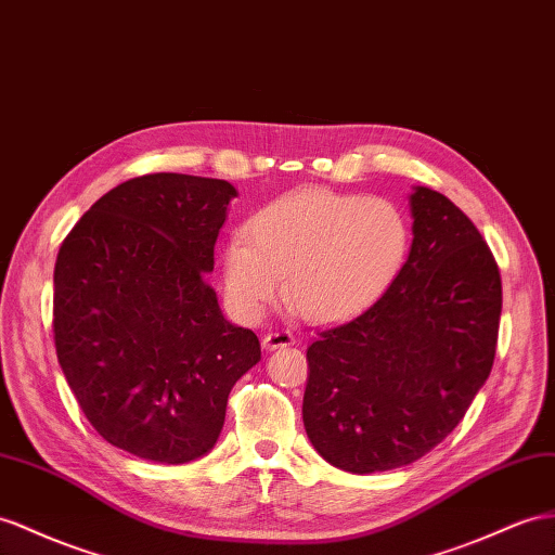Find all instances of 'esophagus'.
<instances>
[{
    "label": "esophagus",
    "mask_w": 555,
    "mask_h": 555,
    "mask_svg": "<svg viewBox=\"0 0 555 555\" xmlns=\"http://www.w3.org/2000/svg\"><path fill=\"white\" fill-rule=\"evenodd\" d=\"M295 345V337L286 331H276V333H267L262 339V349L267 351H274V349H283V347H291Z\"/></svg>",
    "instance_id": "1"
}]
</instances>
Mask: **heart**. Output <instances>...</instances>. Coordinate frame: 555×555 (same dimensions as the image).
<instances>
[{
    "mask_svg": "<svg viewBox=\"0 0 555 555\" xmlns=\"http://www.w3.org/2000/svg\"><path fill=\"white\" fill-rule=\"evenodd\" d=\"M410 222L389 198L309 188L255 212L246 234L224 248L230 305L258 319L279 300L309 323L361 314L399 279L410 253Z\"/></svg>",
    "mask_w": 555,
    "mask_h": 555,
    "instance_id": "b5f03b06",
    "label": "heart"
}]
</instances>
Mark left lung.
Segmentation results:
<instances>
[{
  "label": "left lung",
  "mask_w": 555,
  "mask_h": 555,
  "mask_svg": "<svg viewBox=\"0 0 555 555\" xmlns=\"http://www.w3.org/2000/svg\"><path fill=\"white\" fill-rule=\"evenodd\" d=\"M413 246L389 291L307 349L311 446L349 474L408 466L434 450L492 371L502 279L476 224L413 188Z\"/></svg>",
  "instance_id": "obj_1"
}]
</instances>
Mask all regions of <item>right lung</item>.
<instances>
[{
	"label": "right lung",
	"instance_id": "obj_1",
	"mask_svg": "<svg viewBox=\"0 0 555 555\" xmlns=\"http://www.w3.org/2000/svg\"><path fill=\"white\" fill-rule=\"evenodd\" d=\"M238 192L154 173L83 212L53 272L55 353L107 443L188 464L218 443L230 391L260 361L258 335L224 319L208 283Z\"/></svg>",
	"mask_w": 555,
	"mask_h": 555
}]
</instances>
